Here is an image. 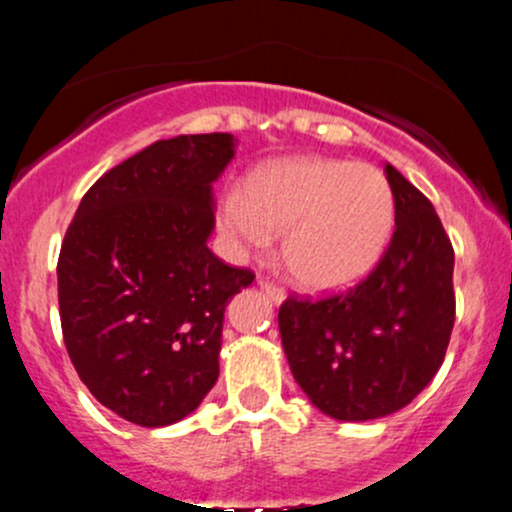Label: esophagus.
<instances>
[{"instance_id": "1", "label": "esophagus", "mask_w": 512, "mask_h": 512, "mask_svg": "<svg viewBox=\"0 0 512 512\" xmlns=\"http://www.w3.org/2000/svg\"><path fill=\"white\" fill-rule=\"evenodd\" d=\"M257 284H260V289L267 293L269 298H272L274 303H281L286 298V291H284V286H279V284H274V281H269V279H260L257 281Z\"/></svg>"}]
</instances>
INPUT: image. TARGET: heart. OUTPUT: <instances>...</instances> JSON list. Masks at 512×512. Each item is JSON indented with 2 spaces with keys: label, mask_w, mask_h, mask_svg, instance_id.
Segmentation results:
<instances>
[{
  "label": "heart",
  "mask_w": 512,
  "mask_h": 512,
  "mask_svg": "<svg viewBox=\"0 0 512 512\" xmlns=\"http://www.w3.org/2000/svg\"><path fill=\"white\" fill-rule=\"evenodd\" d=\"M219 226L238 255H260L281 236V257L298 284L334 291L366 276L395 226L390 182L368 163L289 158L245 180L243 197L221 202Z\"/></svg>",
  "instance_id": "b5f03b06"
}]
</instances>
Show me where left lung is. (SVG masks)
I'll return each instance as SVG.
<instances>
[{
	"label": "left lung",
	"mask_w": 512,
	"mask_h": 512,
	"mask_svg": "<svg viewBox=\"0 0 512 512\" xmlns=\"http://www.w3.org/2000/svg\"><path fill=\"white\" fill-rule=\"evenodd\" d=\"M395 233L361 284L320 298L289 296L279 332L296 383L322 414L370 421L395 414L431 383L455 325V252L436 209L385 166Z\"/></svg>",
	"instance_id": "1"
}]
</instances>
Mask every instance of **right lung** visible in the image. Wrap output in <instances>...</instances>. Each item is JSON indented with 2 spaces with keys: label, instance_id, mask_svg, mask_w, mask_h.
I'll use <instances>...</instances> for the list:
<instances>
[{
  "label": "right lung",
  "instance_id": "1",
  "mask_svg": "<svg viewBox=\"0 0 512 512\" xmlns=\"http://www.w3.org/2000/svg\"><path fill=\"white\" fill-rule=\"evenodd\" d=\"M233 134L146 146L81 199L57 262L67 354L93 397L137 426L185 419L219 378L226 305L250 269L209 250L211 182Z\"/></svg>",
  "mask_w": 512,
  "mask_h": 512
}]
</instances>
